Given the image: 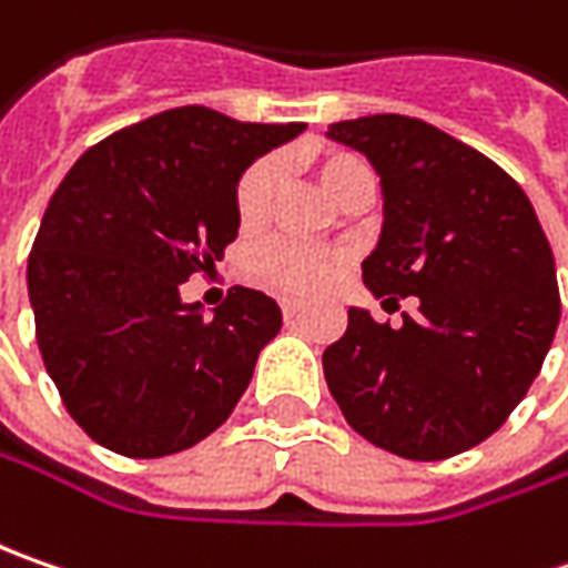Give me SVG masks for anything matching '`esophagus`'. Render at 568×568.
<instances>
[{
    "mask_svg": "<svg viewBox=\"0 0 568 568\" xmlns=\"http://www.w3.org/2000/svg\"><path fill=\"white\" fill-rule=\"evenodd\" d=\"M281 313H284V318L291 322V318H296L300 313H303V306L296 303V300H281Z\"/></svg>",
    "mask_w": 568,
    "mask_h": 568,
    "instance_id": "1",
    "label": "esophagus"
}]
</instances>
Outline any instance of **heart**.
<instances>
[{
  "label": "heart",
  "instance_id": "heart-1",
  "mask_svg": "<svg viewBox=\"0 0 568 568\" xmlns=\"http://www.w3.org/2000/svg\"><path fill=\"white\" fill-rule=\"evenodd\" d=\"M318 186L325 189L335 202H341L347 192L361 186H373V170L363 164L354 154H325L316 164ZM281 183V170L274 161H255V164L240 176L236 192H233V207H236V221L243 230H255L265 224L268 211L277 195ZM252 274L258 284L272 287L277 294H316L328 284V277L335 274V262L328 255L294 243H277L262 250L252 258Z\"/></svg>",
  "mask_w": 568,
  "mask_h": 568
}]
</instances>
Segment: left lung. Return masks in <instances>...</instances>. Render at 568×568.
I'll use <instances>...</instances> for the list:
<instances>
[{
    "label": "left lung",
    "mask_w": 568,
    "mask_h": 568,
    "mask_svg": "<svg viewBox=\"0 0 568 568\" xmlns=\"http://www.w3.org/2000/svg\"><path fill=\"white\" fill-rule=\"evenodd\" d=\"M379 173L382 233L363 284L417 296L398 328L347 310L322 354L344 420L373 446L439 462L506 424L559 325L557 265L535 207L490 158L398 113L332 122Z\"/></svg>",
    "instance_id": "obj_1"
}]
</instances>
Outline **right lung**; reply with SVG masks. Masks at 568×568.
Here are the masks:
<instances>
[{"label": "right lung", "instance_id": "add662e5", "mask_svg": "<svg viewBox=\"0 0 568 568\" xmlns=\"http://www.w3.org/2000/svg\"><path fill=\"white\" fill-rule=\"evenodd\" d=\"M303 129L176 106L88 148L59 183L28 258V296L43 366L94 443L164 458L233 414L281 310L233 287L205 316L180 284L236 240L246 166Z\"/></svg>", "mask_w": 568, "mask_h": 568}]
</instances>
